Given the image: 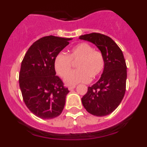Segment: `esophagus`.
<instances>
[{
    "label": "esophagus",
    "mask_w": 147,
    "mask_h": 147,
    "mask_svg": "<svg viewBox=\"0 0 147 147\" xmlns=\"http://www.w3.org/2000/svg\"><path fill=\"white\" fill-rule=\"evenodd\" d=\"M75 87H76V86L75 85H71V86H69L68 89H69V90H73V89H75Z\"/></svg>",
    "instance_id": "obj_1"
}]
</instances>
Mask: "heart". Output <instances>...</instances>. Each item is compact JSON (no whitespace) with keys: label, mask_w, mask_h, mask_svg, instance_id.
Masks as SVG:
<instances>
[{"label":"heart","mask_w":147,"mask_h":147,"mask_svg":"<svg viewBox=\"0 0 147 147\" xmlns=\"http://www.w3.org/2000/svg\"><path fill=\"white\" fill-rule=\"evenodd\" d=\"M72 61L78 62L76 66L78 69L69 74ZM54 67L56 72L62 78L69 74L66 75L65 82L72 85L88 82L91 77L94 79L100 76L105 69V59L101 51L94 50L87 42H80L72 47L67 55L63 53L57 54L55 57Z\"/></svg>","instance_id":"1"}]
</instances>
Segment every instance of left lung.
I'll list each match as a JSON object with an SVG mask.
<instances>
[{
  "instance_id": "obj_1",
  "label": "left lung",
  "mask_w": 147,
  "mask_h": 147,
  "mask_svg": "<svg viewBox=\"0 0 147 147\" xmlns=\"http://www.w3.org/2000/svg\"><path fill=\"white\" fill-rule=\"evenodd\" d=\"M80 39L90 41L103 53L105 67L99 81L88 87L82 102L91 115L103 117L115 110L121 103L126 91L127 65L119 46L111 38L92 32L80 36Z\"/></svg>"
}]
</instances>
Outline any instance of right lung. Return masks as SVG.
<instances>
[{"label": "right lung", "mask_w": 147, "mask_h": 147, "mask_svg": "<svg viewBox=\"0 0 147 147\" xmlns=\"http://www.w3.org/2000/svg\"><path fill=\"white\" fill-rule=\"evenodd\" d=\"M72 38L45 36L28 49L21 63L19 84L23 101L32 113L43 119L63 112L67 87L56 76L54 60Z\"/></svg>", "instance_id": "obj_1"}]
</instances>
